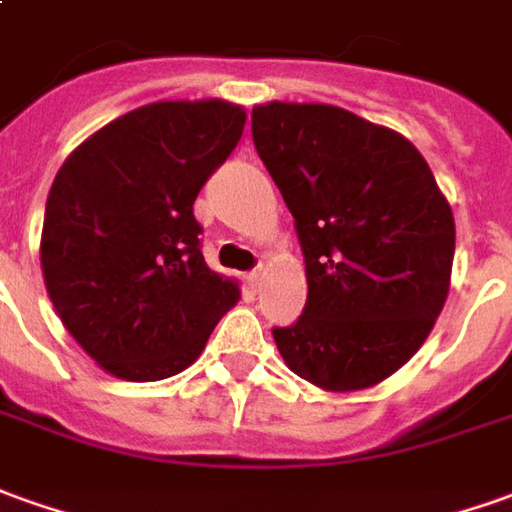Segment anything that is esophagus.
<instances>
[{"mask_svg": "<svg viewBox=\"0 0 512 512\" xmlns=\"http://www.w3.org/2000/svg\"><path fill=\"white\" fill-rule=\"evenodd\" d=\"M248 281H250V287H262V281H264V270H262V267L250 270Z\"/></svg>", "mask_w": 512, "mask_h": 512, "instance_id": "1", "label": "esophagus"}]
</instances>
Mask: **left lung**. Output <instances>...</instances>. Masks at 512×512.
I'll return each instance as SVG.
<instances>
[{"instance_id":"obj_1","label":"left lung","mask_w":512,"mask_h":512,"mask_svg":"<svg viewBox=\"0 0 512 512\" xmlns=\"http://www.w3.org/2000/svg\"><path fill=\"white\" fill-rule=\"evenodd\" d=\"M253 144L276 181L306 264L303 315L273 329L292 373L348 393L396 373L449 295L454 217L401 133L334 105L267 102Z\"/></svg>"}]
</instances>
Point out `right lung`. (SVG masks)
Masks as SVG:
<instances>
[{
	"label": "right lung",
	"instance_id": "add662e5",
	"mask_svg": "<svg viewBox=\"0 0 512 512\" xmlns=\"http://www.w3.org/2000/svg\"><path fill=\"white\" fill-rule=\"evenodd\" d=\"M242 128L231 102H153L88 136L55 175L44 284L66 331L119 379L186 370L239 301L203 259L192 206Z\"/></svg>",
	"mask_w": 512,
	"mask_h": 512
}]
</instances>
